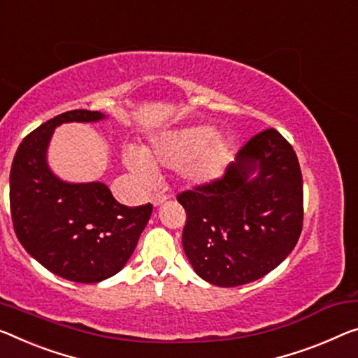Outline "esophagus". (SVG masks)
Instances as JSON below:
<instances>
[{
    "instance_id": "esophagus-1",
    "label": "esophagus",
    "mask_w": 358,
    "mask_h": 358,
    "mask_svg": "<svg viewBox=\"0 0 358 358\" xmlns=\"http://www.w3.org/2000/svg\"><path fill=\"white\" fill-rule=\"evenodd\" d=\"M150 200H152L153 206H158V205H162V203L168 200V195L166 194H153Z\"/></svg>"
}]
</instances>
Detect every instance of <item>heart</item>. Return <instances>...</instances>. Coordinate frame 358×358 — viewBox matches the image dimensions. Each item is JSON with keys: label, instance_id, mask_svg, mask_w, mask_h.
I'll return each mask as SVG.
<instances>
[{"label": "heart", "instance_id": "b5f03b06", "mask_svg": "<svg viewBox=\"0 0 358 358\" xmlns=\"http://www.w3.org/2000/svg\"><path fill=\"white\" fill-rule=\"evenodd\" d=\"M229 153V141L214 136L211 126H190L160 136L144 152V157L136 150H128L126 163L139 176H148L150 166H184L187 179L203 184L222 174Z\"/></svg>", "mask_w": 358, "mask_h": 358}]
</instances>
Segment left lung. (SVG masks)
I'll return each mask as SVG.
<instances>
[{"instance_id": "obj_1", "label": "left lung", "mask_w": 358, "mask_h": 358, "mask_svg": "<svg viewBox=\"0 0 358 358\" xmlns=\"http://www.w3.org/2000/svg\"><path fill=\"white\" fill-rule=\"evenodd\" d=\"M252 172L256 176L250 178ZM182 246L194 271L216 287L255 282L298 243L304 194L298 157L277 129L252 136L221 178L178 194Z\"/></svg>"}]
</instances>
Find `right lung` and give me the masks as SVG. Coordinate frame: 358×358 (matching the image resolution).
<instances>
[{
	"label": "right lung",
	"mask_w": 358,
	"mask_h": 358,
	"mask_svg": "<svg viewBox=\"0 0 358 358\" xmlns=\"http://www.w3.org/2000/svg\"><path fill=\"white\" fill-rule=\"evenodd\" d=\"M101 112L70 110L48 120L24 137L9 176L10 216L15 235L48 271L76 283L112 277L134 252L153 206H124L102 182L67 184L46 164L56 126L97 122Z\"/></svg>",
	"instance_id": "1"
}]
</instances>
